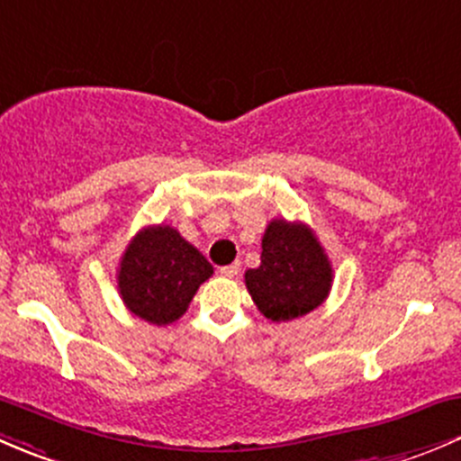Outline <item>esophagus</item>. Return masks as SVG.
Here are the masks:
<instances>
[{
	"mask_svg": "<svg viewBox=\"0 0 461 461\" xmlns=\"http://www.w3.org/2000/svg\"><path fill=\"white\" fill-rule=\"evenodd\" d=\"M240 262H235V264H229V266H221L220 268V273L224 275V277H235L237 273H240Z\"/></svg>",
	"mask_w": 461,
	"mask_h": 461,
	"instance_id": "34e87169",
	"label": "esophagus"
}]
</instances>
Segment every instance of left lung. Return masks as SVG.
Here are the masks:
<instances>
[{"label":"left lung","mask_w":461,"mask_h":461,"mask_svg":"<svg viewBox=\"0 0 461 461\" xmlns=\"http://www.w3.org/2000/svg\"><path fill=\"white\" fill-rule=\"evenodd\" d=\"M259 259L258 268L246 270V288L268 320H295L329 295L333 270L320 241L303 224L270 221Z\"/></svg>","instance_id":"1"}]
</instances>
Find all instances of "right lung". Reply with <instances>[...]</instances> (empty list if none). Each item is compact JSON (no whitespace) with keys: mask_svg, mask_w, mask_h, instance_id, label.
<instances>
[{"mask_svg":"<svg viewBox=\"0 0 461 461\" xmlns=\"http://www.w3.org/2000/svg\"><path fill=\"white\" fill-rule=\"evenodd\" d=\"M212 275L208 259L170 226L144 229L120 266L124 303L150 324H170L186 312L199 284Z\"/></svg>","mask_w":461,"mask_h":461,"instance_id":"obj_1","label":"right lung"}]
</instances>
